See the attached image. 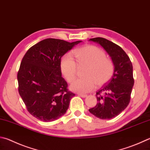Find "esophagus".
I'll return each instance as SVG.
<instances>
[{
    "label": "esophagus",
    "mask_w": 150,
    "mask_h": 150,
    "mask_svg": "<svg viewBox=\"0 0 150 150\" xmlns=\"http://www.w3.org/2000/svg\"><path fill=\"white\" fill-rule=\"evenodd\" d=\"M78 95L82 98H86L87 96L86 94H78Z\"/></svg>",
    "instance_id": "obj_1"
}]
</instances>
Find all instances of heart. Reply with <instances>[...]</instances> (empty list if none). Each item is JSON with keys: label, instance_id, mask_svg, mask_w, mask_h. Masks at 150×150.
I'll list each match as a JSON object with an SVG mask.
<instances>
[{"label": "heart", "instance_id": "1", "mask_svg": "<svg viewBox=\"0 0 150 150\" xmlns=\"http://www.w3.org/2000/svg\"><path fill=\"white\" fill-rule=\"evenodd\" d=\"M75 58L71 53L62 57L60 69L62 74L69 83L72 82L77 75L78 65L87 66L84 75L71 84L73 91L87 93L98 86H103L110 81L114 73L115 66L111 59L106 58V54L102 49L93 45H87L75 51Z\"/></svg>", "mask_w": 150, "mask_h": 150}]
</instances>
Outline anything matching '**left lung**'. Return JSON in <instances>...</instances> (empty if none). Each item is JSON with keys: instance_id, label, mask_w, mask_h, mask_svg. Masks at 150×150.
Masks as SVG:
<instances>
[{"instance_id": "8db88e82", "label": "left lung", "mask_w": 150, "mask_h": 150, "mask_svg": "<svg viewBox=\"0 0 150 150\" xmlns=\"http://www.w3.org/2000/svg\"><path fill=\"white\" fill-rule=\"evenodd\" d=\"M90 40L98 43L105 49L112 59L115 69L111 80L96 92V105L88 110L99 119H112L120 114L130 102L134 83L132 65L126 52L117 45L102 37Z\"/></svg>"}]
</instances>
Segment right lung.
Wrapping results in <instances>:
<instances>
[{
	"label": "right lung",
	"mask_w": 150,
	"mask_h": 150,
	"mask_svg": "<svg viewBox=\"0 0 150 150\" xmlns=\"http://www.w3.org/2000/svg\"><path fill=\"white\" fill-rule=\"evenodd\" d=\"M81 40L46 39L30 48L18 72V91L29 113L45 122L66 113L75 94L62 77L61 58Z\"/></svg>",
	"instance_id": "add662e5"
}]
</instances>
